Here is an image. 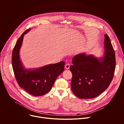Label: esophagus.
Instances as JSON below:
<instances>
[{
  "instance_id": "obj_1",
  "label": "esophagus",
  "mask_w": 124,
  "mask_h": 124,
  "mask_svg": "<svg viewBox=\"0 0 124 124\" xmlns=\"http://www.w3.org/2000/svg\"><path fill=\"white\" fill-rule=\"evenodd\" d=\"M70 65L69 64H68V63L66 64L65 65V68L66 69H67V70L69 69L70 68Z\"/></svg>"
}]
</instances>
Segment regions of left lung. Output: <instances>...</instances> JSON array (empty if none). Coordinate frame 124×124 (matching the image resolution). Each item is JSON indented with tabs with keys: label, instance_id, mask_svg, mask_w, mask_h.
<instances>
[{
	"label": "left lung",
	"instance_id": "left-lung-1",
	"mask_svg": "<svg viewBox=\"0 0 124 124\" xmlns=\"http://www.w3.org/2000/svg\"><path fill=\"white\" fill-rule=\"evenodd\" d=\"M104 53L102 57L81 53L72 59L70 69L74 94L81 99H92L102 93L110 85L115 72V52L109 37L104 35Z\"/></svg>",
	"mask_w": 124,
	"mask_h": 124
}]
</instances>
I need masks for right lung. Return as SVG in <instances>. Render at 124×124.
Returning a JSON list of instances; mask_svg holds the SVG:
<instances>
[{
	"label": "right lung",
	"instance_id": "right-lung-1",
	"mask_svg": "<svg viewBox=\"0 0 124 124\" xmlns=\"http://www.w3.org/2000/svg\"><path fill=\"white\" fill-rule=\"evenodd\" d=\"M30 30L24 31L17 40L12 53V64L19 86L32 96H40L51 89L57 77L64 71L65 62L61 61L37 68H25L21 60L20 51L24 35Z\"/></svg>",
	"mask_w": 124,
	"mask_h": 124
}]
</instances>
